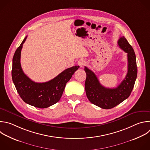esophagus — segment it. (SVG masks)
<instances>
[{
    "label": "esophagus",
    "mask_w": 150,
    "mask_h": 150,
    "mask_svg": "<svg viewBox=\"0 0 150 150\" xmlns=\"http://www.w3.org/2000/svg\"><path fill=\"white\" fill-rule=\"evenodd\" d=\"M85 64V61L83 59H80L78 61V65H79L80 67H82Z\"/></svg>",
    "instance_id": "obj_1"
}]
</instances>
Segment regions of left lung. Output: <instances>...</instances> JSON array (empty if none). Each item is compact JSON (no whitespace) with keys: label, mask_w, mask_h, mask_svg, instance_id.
Returning a JSON list of instances; mask_svg holds the SVG:
<instances>
[{"label":"left lung","mask_w":150,"mask_h":150,"mask_svg":"<svg viewBox=\"0 0 150 150\" xmlns=\"http://www.w3.org/2000/svg\"><path fill=\"white\" fill-rule=\"evenodd\" d=\"M119 47L127 54L128 72L124 79L115 88L103 86L93 72L85 67L86 74L85 83L86 95L93 104L103 109H111L118 105L130 95L137 76L136 57L134 49L124 36L118 40Z\"/></svg>","instance_id":"obj_1"}]
</instances>
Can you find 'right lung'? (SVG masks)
Here are the masks:
<instances>
[{
	"mask_svg": "<svg viewBox=\"0 0 150 150\" xmlns=\"http://www.w3.org/2000/svg\"><path fill=\"white\" fill-rule=\"evenodd\" d=\"M25 38L15 52L12 61V77L17 92L26 104L39 108H46L58 103L62 96L67 83L79 66L68 68L52 80L38 83L24 74L21 65V54Z\"/></svg>",
	"mask_w": 150,
	"mask_h": 150,
	"instance_id": "obj_1",
	"label": "right lung"
}]
</instances>
